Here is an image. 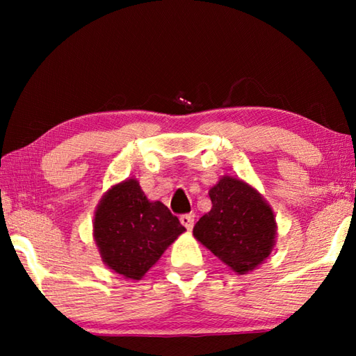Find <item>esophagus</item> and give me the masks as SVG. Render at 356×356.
Here are the masks:
<instances>
[{"mask_svg":"<svg viewBox=\"0 0 356 356\" xmlns=\"http://www.w3.org/2000/svg\"><path fill=\"white\" fill-rule=\"evenodd\" d=\"M180 222H182V225H184L186 229H188V231H191L193 226H195V216L190 215V213L180 215Z\"/></svg>","mask_w":356,"mask_h":356,"instance_id":"34e87169","label":"esophagus"}]
</instances>
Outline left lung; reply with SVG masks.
<instances>
[{
	"instance_id": "obj_1",
	"label": "left lung",
	"mask_w": 356,
	"mask_h": 356,
	"mask_svg": "<svg viewBox=\"0 0 356 356\" xmlns=\"http://www.w3.org/2000/svg\"><path fill=\"white\" fill-rule=\"evenodd\" d=\"M212 209L193 227V236L234 272H250L275 245L272 209L243 180L222 177L209 191Z\"/></svg>"
}]
</instances>
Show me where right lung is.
<instances>
[{
    "mask_svg": "<svg viewBox=\"0 0 356 356\" xmlns=\"http://www.w3.org/2000/svg\"><path fill=\"white\" fill-rule=\"evenodd\" d=\"M184 231L177 216L163 202L149 201L135 179L114 185L94 216L102 259L130 280H141Z\"/></svg>",
    "mask_w": 356,
    "mask_h": 356,
    "instance_id": "add662e5",
    "label": "right lung"
}]
</instances>
